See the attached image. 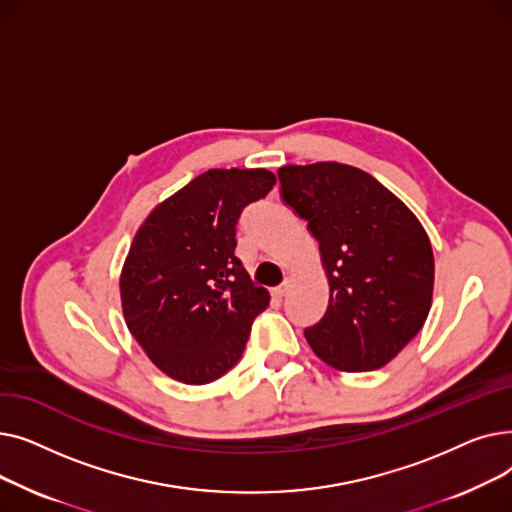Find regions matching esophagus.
I'll return each mask as SVG.
<instances>
[{
    "instance_id": "34e87169",
    "label": "esophagus",
    "mask_w": 512,
    "mask_h": 512,
    "mask_svg": "<svg viewBox=\"0 0 512 512\" xmlns=\"http://www.w3.org/2000/svg\"><path fill=\"white\" fill-rule=\"evenodd\" d=\"M288 288H290V282L286 280V282H282L278 288H274L272 290V294H274V297L276 299H282V297H286V292H288Z\"/></svg>"
}]
</instances>
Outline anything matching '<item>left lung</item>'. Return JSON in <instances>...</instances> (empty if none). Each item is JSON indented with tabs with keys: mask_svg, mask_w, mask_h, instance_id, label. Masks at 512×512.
Returning <instances> with one entry per match:
<instances>
[{
	"mask_svg": "<svg viewBox=\"0 0 512 512\" xmlns=\"http://www.w3.org/2000/svg\"><path fill=\"white\" fill-rule=\"evenodd\" d=\"M284 201L309 222L330 303L305 330L313 353L340 371L392 361L423 328L434 253L413 211L367 172L319 161L278 170Z\"/></svg>",
	"mask_w": 512,
	"mask_h": 512,
	"instance_id": "left-lung-1",
	"label": "left lung"
}]
</instances>
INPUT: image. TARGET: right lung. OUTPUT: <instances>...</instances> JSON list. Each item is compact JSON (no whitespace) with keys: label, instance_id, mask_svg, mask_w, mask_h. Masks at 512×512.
<instances>
[{"label":"right lung","instance_id":"obj_1","mask_svg":"<svg viewBox=\"0 0 512 512\" xmlns=\"http://www.w3.org/2000/svg\"><path fill=\"white\" fill-rule=\"evenodd\" d=\"M276 184L267 170H207L134 236L120 276L126 326L170 378L209 384L242 357L270 294L236 257L242 209Z\"/></svg>","mask_w":512,"mask_h":512}]
</instances>
